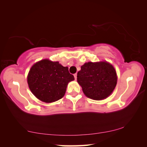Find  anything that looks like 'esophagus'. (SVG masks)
<instances>
[{"mask_svg":"<svg viewBox=\"0 0 147 147\" xmlns=\"http://www.w3.org/2000/svg\"><path fill=\"white\" fill-rule=\"evenodd\" d=\"M74 78H75V80H76V78H77V74H74Z\"/></svg>","mask_w":147,"mask_h":147,"instance_id":"1","label":"esophagus"}]
</instances>
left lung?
I'll use <instances>...</instances> for the list:
<instances>
[{
    "label": "left lung",
    "mask_w": 147,
    "mask_h": 147,
    "mask_svg": "<svg viewBox=\"0 0 147 147\" xmlns=\"http://www.w3.org/2000/svg\"><path fill=\"white\" fill-rule=\"evenodd\" d=\"M118 76L113 65L107 61L86 62L77 73V82L88 98L105 99L113 92Z\"/></svg>",
    "instance_id": "8db88e82"
}]
</instances>
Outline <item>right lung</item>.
<instances>
[{
	"mask_svg": "<svg viewBox=\"0 0 147 147\" xmlns=\"http://www.w3.org/2000/svg\"><path fill=\"white\" fill-rule=\"evenodd\" d=\"M69 68L59 61L44 59L32 65L27 80L32 94L40 101L50 103L61 99L68 84L74 80Z\"/></svg>",
	"mask_w": 147,
	"mask_h": 147,
	"instance_id": "right-lung-1",
	"label": "right lung"
}]
</instances>
